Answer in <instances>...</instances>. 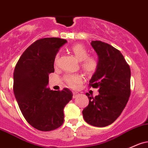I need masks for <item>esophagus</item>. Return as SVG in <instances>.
I'll return each mask as SVG.
<instances>
[{
    "label": "esophagus",
    "mask_w": 148,
    "mask_h": 148,
    "mask_svg": "<svg viewBox=\"0 0 148 148\" xmlns=\"http://www.w3.org/2000/svg\"><path fill=\"white\" fill-rule=\"evenodd\" d=\"M79 92H73V98H76L79 95Z\"/></svg>",
    "instance_id": "1"
}]
</instances>
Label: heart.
<instances>
[{"label": "heart", "mask_w": 148, "mask_h": 148, "mask_svg": "<svg viewBox=\"0 0 148 148\" xmlns=\"http://www.w3.org/2000/svg\"><path fill=\"white\" fill-rule=\"evenodd\" d=\"M70 50L79 61L82 62L81 66L84 72L87 74H92L95 72L98 66V61L92 57H88V51L82 44L72 45ZM59 56L57 55L55 58L54 62L57 64ZM64 81L66 84L70 87H75L77 84L82 83L83 79L80 74H67L64 76Z\"/></svg>", "instance_id": "obj_1"}]
</instances>
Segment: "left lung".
<instances>
[{
  "label": "left lung",
  "instance_id": "obj_1",
  "mask_svg": "<svg viewBox=\"0 0 148 148\" xmlns=\"http://www.w3.org/2000/svg\"><path fill=\"white\" fill-rule=\"evenodd\" d=\"M98 56V66L89 86L98 88L99 95L90 96L88 105L82 111L88 124L105 127L112 124L124 110L131 94V69L121 52L100 40H92Z\"/></svg>",
  "mask_w": 148,
  "mask_h": 148
}]
</instances>
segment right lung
I'll use <instances>...</instances> for the list:
<instances>
[{
    "instance_id": "right-lung-1",
    "label": "right lung",
    "mask_w": 148,
    "mask_h": 148,
    "mask_svg": "<svg viewBox=\"0 0 148 148\" xmlns=\"http://www.w3.org/2000/svg\"><path fill=\"white\" fill-rule=\"evenodd\" d=\"M66 40L60 38L37 40L27 48L14 70L13 91L24 117L34 128L49 131L64 122V108L72 99L68 88L52 90L47 87L54 72L57 53Z\"/></svg>"
}]
</instances>
